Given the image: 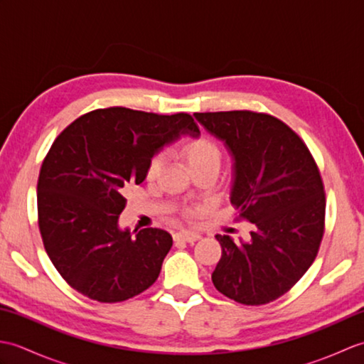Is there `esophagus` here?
<instances>
[{"mask_svg": "<svg viewBox=\"0 0 364 364\" xmlns=\"http://www.w3.org/2000/svg\"><path fill=\"white\" fill-rule=\"evenodd\" d=\"M202 237L198 233H194V231H180V233L175 235V241H184V242H196Z\"/></svg>", "mask_w": 364, "mask_h": 364, "instance_id": "34e87169", "label": "esophagus"}]
</instances>
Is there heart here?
<instances>
[{
    "instance_id": "1",
    "label": "heart",
    "mask_w": 364,
    "mask_h": 364,
    "mask_svg": "<svg viewBox=\"0 0 364 364\" xmlns=\"http://www.w3.org/2000/svg\"><path fill=\"white\" fill-rule=\"evenodd\" d=\"M184 153H186V158L189 161V166H197L202 164V162H219L220 153L219 149L215 146L214 142H211L210 139L200 137L196 139V141L189 142L186 146H184ZM167 161V151L161 150L158 153H154L151 159L149 161V166H146V176L154 178L159 172L161 168L164 167ZM192 213V211H188Z\"/></svg>"
}]
</instances>
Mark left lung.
<instances>
[{"instance_id": "1", "label": "left lung", "mask_w": 364, "mask_h": 364, "mask_svg": "<svg viewBox=\"0 0 364 364\" xmlns=\"http://www.w3.org/2000/svg\"><path fill=\"white\" fill-rule=\"evenodd\" d=\"M233 159L230 202L253 223L249 241L215 235L222 258L215 289L244 305L269 304L296 284L318 255L326 194L310 150L272 115L252 111L196 112Z\"/></svg>"}]
</instances>
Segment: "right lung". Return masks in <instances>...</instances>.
Instances as JSON below:
<instances>
[{"label":"right lung","mask_w":364,"mask_h":364,"mask_svg":"<svg viewBox=\"0 0 364 364\" xmlns=\"http://www.w3.org/2000/svg\"><path fill=\"white\" fill-rule=\"evenodd\" d=\"M198 137L189 114L158 115L107 107L81 115L60 133L37 183L38 228L45 250L73 289L115 304L156 282L173 241L159 228L119 227L123 191L141 184L162 146Z\"/></svg>","instance_id":"obj_1"}]
</instances>
